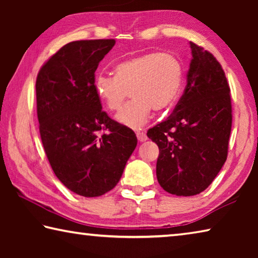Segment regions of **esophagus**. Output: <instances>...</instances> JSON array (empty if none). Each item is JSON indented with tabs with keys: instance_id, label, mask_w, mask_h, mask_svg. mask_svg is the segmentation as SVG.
Wrapping results in <instances>:
<instances>
[{
	"instance_id": "34e87169",
	"label": "esophagus",
	"mask_w": 258,
	"mask_h": 258,
	"mask_svg": "<svg viewBox=\"0 0 258 258\" xmlns=\"http://www.w3.org/2000/svg\"><path fill=\"white\" fill-rule=\"evenodd\" d=\"M137 138H138V140H139L140 142H143V141H146V140L148 139L145 132H137Z\"/></svg>"
}]
</instances>
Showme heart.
Returning <instances> with one entry per match:
<instances>
[{
    "instance_id": "1",
    "label": "heart",
    "mask_w": 258,
    "mask_h": 258,
    "mask_svg": "<svg viewBox=\"0 0 258 258\" xmlns=\"http://www.w3.org/2000/svg\"><path fill=\"white\" fill-rule=\"evenodd\" d=\"M183 77L182 64L168 52H149L118 63L115 75L100 73L94 91L104 107L116 111L123 106L128 91L132 100L121 109L117 120L132 128H141L151 108L164 110L175 101Z\"/></svg>"
}]
</instances>
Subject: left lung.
<instances>
[{"label": "left lung", "instance_id": "8db88e82", "mask_svg": "<svg viewBox=\"0 0 258 258\" xmlns=\"http://www.w3.org/2000/svg\"><path fill=\"white\" fill-rule=\"evenodd\" d=\"M186 86L173 112L148 131L159 156L160 186L175 196L198 195L214 181L228 157L232 126L230 86L211 52L190 42Z\"/></svg>", "mask_w": 258, "mask_h": 258}]
</instances>
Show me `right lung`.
Wrapping results in <instances>:
<instances>
[{
    "label": "right lung",
    "instance_id": "1",
    "mask_svg": "<svg viewBox=\"0 0 258 258\" xmlns=\"http://www.w3.org/2000/svg\"><path fill=\"white\" fill-rule=\"evenodd\" d=\"M115 43H68L43 64L36 78L37 118L46 157L60 182L83 197L113 189L138 145L132 130L102 110L94 91V73Z\"/></svg>",
    "mask_w": 258,
    "mask_h": 258
}]
</instances>
